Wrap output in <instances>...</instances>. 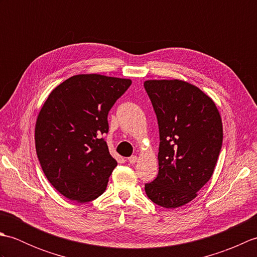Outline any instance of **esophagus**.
Listing matches in <instances>:
<instances>
[{
	"instance_id": "34e87169",
	"label": "esophagus",
	"mask_w": 257,
	"mask_h": 257,
	"mask_svg": "<svg viewBox=\"0 0 257 257\" xmlns=\"http://www.w3.org/2000/svg\"><path fill=\"white\" fill-rule=\"evenodd\" d=\"M128 161H129L130 165H135V163L138 161V157L137 156H132L130 158H128Z\"/></svg>"
}]
</instances>
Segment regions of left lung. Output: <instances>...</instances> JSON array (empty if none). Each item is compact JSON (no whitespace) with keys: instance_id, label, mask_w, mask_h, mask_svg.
<instances>
[{"instance_id":"left-lung-1","label":"left lung","mask_w":257,"mask_h":257,"mask_svg":"<svg viewBox=\"0 0 257 257\" xmlns=\"http://www.w3.org/2000/svg\"><path fill=\"white\" fill-rule=\"evenodd\" d=\"M144 86L160 135L159 172L145 190L154 203L174 209L192 201L212 177L222 148L221 114L211 97L184 80L151 79Z\"/></svg>"}]
</instances>
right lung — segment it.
<instances>
[{"instance_id":"add662e5","label":"right lung","mask_w":257,"mask_h":257,"mask_svg":"<svg viewBox=\"0 0 257 257\" xmlns=\"http://www.w3.org/2000/svg\"><path fill=\"white\" fill-rule=\"evenodd\" d=\"M132 80L99 74L69 77L52 90L35 124L43 172L65 198L80 203L105 192L117 161L100 136L108 112Z\"/></svg>"}]
</instances>
